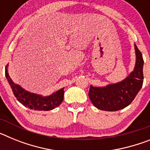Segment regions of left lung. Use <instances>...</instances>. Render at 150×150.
Segmentation results:
<instances>
[{
	"label": "left lung",
	"mask_w": 150,
	"mask_h": 150,
	"mask_svg": "<svg viewBox=\"0 0 150 150\" xmlns=\"http://www.w3.org/2000/svg\"><path fill=\"white\" fill-rule=\"evenodd\" d=\"M136 62L134 71L122 81L103 87L90 86L88 96L98 109L116 111L128 107L142 88L144 83V59L140 50L134 44Z\"/></svg>",
	"instance_id": "8db88e82"
}]
</instances>
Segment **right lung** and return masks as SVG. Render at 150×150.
<instances>
[{"instance_id":"right-lung-1","label":"right lung","mask_w":150,"mask_h":150,"mask_svg":"<svg viewBox=\"0 0 150 150\" xmlns=\"http://www.w3.org/2000/svg\"><path fill=\"white\" fill-rule=\"evenodd\" d=\"M8 64L5 68V76L10 84L13 94L17 100L22 105L34 110H51L59 107L64 99V88L55 91L48 96H43L38 94L26 91L18 84H16L10 78L8 73Z\"/></svg>"}]
</instances>
